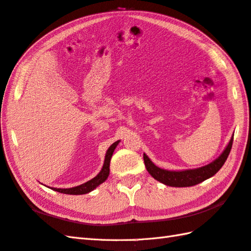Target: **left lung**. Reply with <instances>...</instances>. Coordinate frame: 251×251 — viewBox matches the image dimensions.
I'll return each instance as SVG.
<instances>
[{"instance_id":"1","label":"left lung","mask_w":251,"mask_h":251,"mask_svg":"<svg viewBox=\"0 0 251 251\" xmlns=\"http://www.w3.org/2000/svg\"><path fill=\"white\" fill-rule=\"evenodd\" d=\"M233 138L234 135L231 137V140L228 141L227 146L225 150L220 154V156L216 158L214 162L209 163L205 166L195 168V169H185L180 170V172H173V170L162 169L157 167L156 165L148 157L147 154H143V161H145L146 168L148 173L150 174L152 177L159 181V182L164 183L165 185L175 186V188H185V186H193L195 184H199L202 181L209 179L212 176H215L220 168L226 163L228 154L231 152L232 145H233Z\"/></svg>"}]
</instances>
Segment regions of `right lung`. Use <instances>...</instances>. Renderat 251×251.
Here are the masks:
<instances>
[{
	"label": "right lung",
	"instance_id": "1",
	"mask_svg": "<svg viewBox=\"0 0 251 251\" xmlns=\"http://www.w3.org/2000/svg\"><path fill=\"white\" fill-rule=\"evenodd\" d=\"M119 141L114 142L113 145H112L109 149L108 151L105 153V157H104V163H103V166L101 168L100 173L96 176L95 178H93L92 180L87 181V182H85L81 185H77V186H74V188H69V189H57V188H50L54 191L59 192V193H63V194H70V195H82V194H87L89 192H92L93 190H95L97 188L98 185H100L101 183H103L104 181L108 179L109 177V174H110V162H111V157L113 155V152L115 150L116 146L119 145ZM50 188V186H49Z\"/></svg>",
	"mask_w": 251,
	"mask_h": 251
}]
</instances>
